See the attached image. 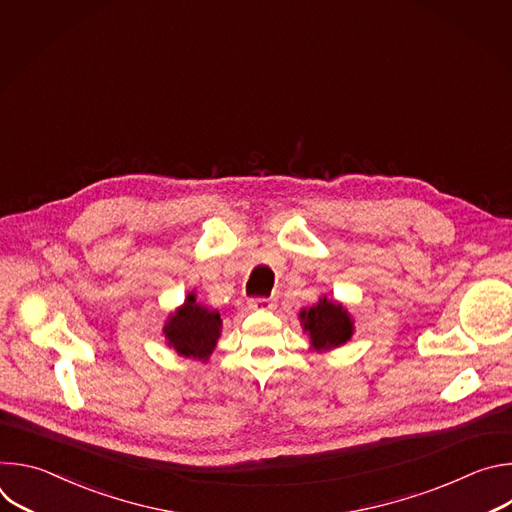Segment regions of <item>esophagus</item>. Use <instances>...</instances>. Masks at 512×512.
Wrapping results in <instances>:
<instances>
[{
  "mask_svg": "<svg viewBox=\"0 0 512 512\" xmlns=\"http://www.w3.org/2000/svg\"><path fill=\"white\" fill-rule=\"evenodd\" d=\"M249 308L251 310H261V312H269L275 308V302L273 300H267V298H255L249 302Z\"/></svg>",
  "mask_w": 512,
  "mask_h": 512,
  "instance_id": "obj_1",
  "label": "esophagus"
}]
</instances>
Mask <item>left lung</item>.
<instances>
[{
    "label": "left lung",
    "mask_w": 512,
    "mask_h": 512,
    "mask_svg": "<svg viewBox=\"0 0 512 512\" xmlns=\"http://www.w3.org/2000/svg\"><path fill=\"white\" fill-rule=\"evenodd\" d=\"M300 324L310 338V350L330 352L344 346L354 334V320L346 306L332 298H320L312 308L300 310Z\"/></svg>",
    "instance_id": "1"
}]
</instances>
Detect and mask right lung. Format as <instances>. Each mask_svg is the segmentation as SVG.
Masks as SVG:
<instances>
[{"label": "right lung", "mask_w": 512, "mask_h": 512, "mask_svg": "<svg viewBox=\"0 0 512 512\" xmlns=\"http://www.w3.org/2000/svg\"><path fill=\"white\" fill-rule=\"evenodd\" d=\"M223 332V318L218 310H210L196 300L194 291L186 296L184 304L170 312L162 334L166 344L180 356L206 362L216 348Z\"/></svg>", "instance_id": "1"}]
</instances>
